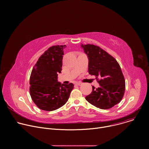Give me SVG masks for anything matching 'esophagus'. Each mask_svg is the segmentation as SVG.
<instances>
[{
    "label": "esophagus",
    "mask_w": 149,
    "mask_h": 149,
    "mask_svg": "<svg viewBox=\"0 0 149 149\" xmlns=\"http://www.w3.org/2000/svg\"><path fill=\"white\" fill-rule=\"evenodd\" d=\"M75 86H81V85H82V82H75Z\"/></svg>",
    "instance_id": "1"
}]
</instances>
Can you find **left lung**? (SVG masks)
<instances>
[{"label": "left lung", "instance_id": "8db88e82", "mask_svg": "<svg viewBox=\"0 0 149 149\" xmlns=\"http://www.w3.org/2000/svg\"><path fill=\"white\" fill-rule=\"evenodd\" d=\"M81 47L88 58V72L95 76L100 84L97 88L92 87L86 99L97 108L110 109L121 101L125 92V79L119 63L100 47L82 44Z\"/></svg>", "mask_w": 149, "mask_h": 149}]
</instances>
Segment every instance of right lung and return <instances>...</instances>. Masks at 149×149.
Instances as JSON below:
<instances>
[{
    "instance_id": "right-lung-1",
    "label": "right lung",
    "mask_w": 149,
    "mask_h": 149,
    "mask_svg": "<svg viewBox=\"0 0 149 149\" xmlns=\"http://www.w3.org/2000/svg\"><path fill=\"white\" fill-rule=\"evenodd\" d=\"M66 45H54L42 54L34 65L30 77V95L37 107L44 111L55 110L68 101L74 84L57 81L62 66Z\"/></svg>"
}]
</instances>
